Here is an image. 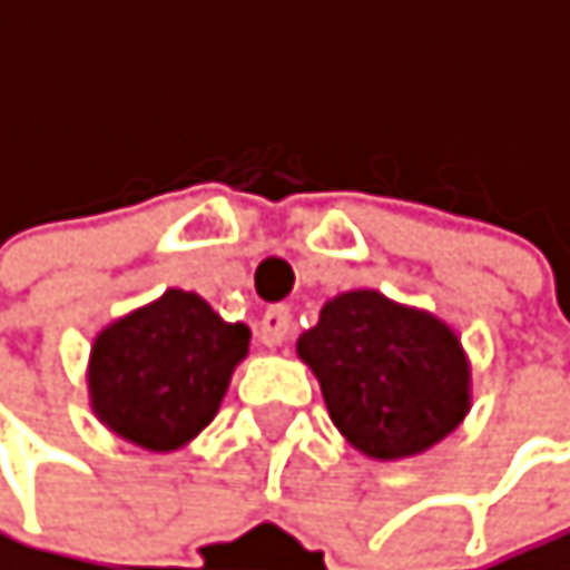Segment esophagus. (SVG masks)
Here are the masks:
<instances>
[{"mask_svg": "<svg viewBox=\"0 0 570 570\" xmlns=\"http://www.w3.org/2000/svg\"><path fill=\"white\" fill-rule=\"evenodd\" d=\"M291 327H294L291 307L276 304V307H269V311L263 314V321H259V341H263L266 347H279L283 341H287Z\"/></svg>", "mask_w": 570, "mask_h": 570, "instance_id": "1", "label": "esophagus"}]
</instances>
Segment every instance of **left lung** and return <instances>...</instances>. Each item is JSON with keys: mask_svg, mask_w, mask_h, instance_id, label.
I'll use <instances>...</instances> for the list:
<instances>
[{"mask_svg": "<svg viewBox=\"0 0 570 570\" xmlns=\"http://www.w3.org/2000/svg\"><path fill=\"white\" fill-rule=\"evenodd\" d=\"M297 354L321 382L337 432L382 463L432 450L473 405L460 334L379 291L331 297L297 337Z\"/></svg>", "mask_w": 570, "mask_h": 570, "instance_id": "obj_1", "label": "left lung"}]
</instances>
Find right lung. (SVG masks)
Wrapping results in <instances>:
<instances>
[{"label":"right lung","mask_w":570,"mask_h":570,"mask_svg":"<svg viewBox=\"0 0 570 570\" xmlns=\"http://www.w3.org/2000/svg\"><path fill=\"white\" fill-rule=\"evenodd\" d=\"M246 354V324H229L198 294L171 287L94 337L90 409L125 442L175 453L216 419Z\"/></svg>","instance_id":"right-lung-1"}]
</instances>
